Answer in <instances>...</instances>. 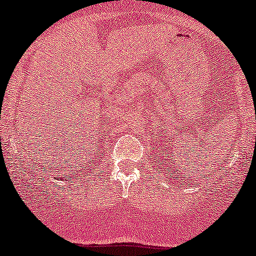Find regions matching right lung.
I'll use <instances>...</instances> for the list:
<instances>
[{"instance_id": "right-lung-1", "label": "right lung", "mask_w": 256, "mask_h": 256, "mask_svg": "<svg viewBox=\"0 0 256 256\" xmlns=\"http://www.w3.org/2000/svg\"><path fill=\"white\" fill-rule=\"evenodd\" d=\"M64 181H66V180H64Z\"/></svg>"}]
</instances>
